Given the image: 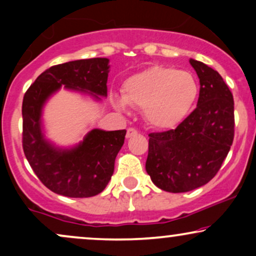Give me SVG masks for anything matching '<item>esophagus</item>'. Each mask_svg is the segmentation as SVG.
Returning a JSON list of instances; mask_svg holds the SVG:
<instances>
[{"label": "esophagus", "mask_w": 256, "mask_h": 256, "mask_svg": "<svg viewBox=\"0 0 256 256\" xmlns=\"http://www.w3.org/2000/svg\"><path fill=\"white\" fill-rule=\"evenodd\" d=\"M137 134H138V132H137L136 128H128V132H126V138H131V137L136 136Z\"/></svg>", "instance_id": "obj_1"}]
</instances>
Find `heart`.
<instances>
[{
	"instance_id": "b5f03b06",
	"label": "heart",
	"mask_w": 256,
	"mask_h": 256,
	"mask_svg": "<svg viewBox=\"0 0 256 256\" xmlns=\"http://www.w3.org/2000/svg\"><path fill=\"white\" fill-rule=\"evenodd\" d=\"M198 86L190 73L171 67L152 66L136 73L122 85V98L114 106L144 110L149 125L158 130L174 128L188 116L198 98Z\"/></svg>"
}]
</instances>
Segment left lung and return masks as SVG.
Returning a JSON list of instances; mask_svg holds the SVG:
<instances>
[{"label": "left lung", "instance_id": "left-lung-1", "mask_svg": "<svg viewBox=\"0 0 256 256\" xmlns=\"http://www.w3.org/2000/svg\"><path fill=\"white\" fill-rule=\"evenodd\" d=\"M200 79L198 107L174 130L149 134L146 170L168 192L207 184L228 156L234 136V96L218 72L190 58Z\"/></svg>", "mask_w": 256, "mask_h": 256}]
</instances>
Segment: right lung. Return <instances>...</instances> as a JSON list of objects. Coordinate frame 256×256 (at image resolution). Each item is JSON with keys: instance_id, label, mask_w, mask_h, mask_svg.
Returning <instances> with one entry per match:
<instances>
[{"instance_id": "right-lung-1", "label": "right lung", "mask_w": 256, "mask_h": 256, "mask_svg": "<svg viewBox=\"0 0 256 256\" xmlns=\"http://www.w3.org/2000/svg\"><path fill=\"white\" fill-rule=\"evenodd\" d=\"M110 60L85 58L52 66L40 74L22 100V149L42 183L58 195L91 198L102 192L114 172V162L126 130H91L83 142L61 149L44 138L42 110L61 86L90 92L96 100L107 96Z\"/></svg>"}]
</instances>
